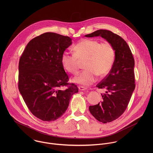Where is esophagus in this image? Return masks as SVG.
I'll use <instances>...</instances> for the list:
<instances>
[{"instance_id": "34e87169", "label": "esophagus", "mask_w": 153, "mask_h": 153, "mask_svg": "<svg viewBox=\"0 0 153 153\" xmlns=\"http://www.w3.org/2000/svg\"><path fill=\"white\" fill-rule=\"evenodd\" d=\"M79 91H85L87 89V88L84 87H82V86H79Z\"/></svg>"}]
</instances>
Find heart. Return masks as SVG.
I'll list each match as a JSON object with an SVG mask.
<instances>
[{"mask_svg": "<svg viewBox=\"0 0 153 153\" xmlns=\"http://www.w3.org/2000/svg\"><path fill=\"white\" fill-rule=\"evenodd\" d=\"M74 53L65 51L61 56V64L67 72L75 74L80 61H84V71L75 76L72 81L76 84L89 86L97 81L100 76L106 75L113 65L115 51L109 42L102 43L94 39H84L74 48Z\"/></svg>", "mask_w": 153, "mask_h": 153, "instance_id": "obj_1", "label": "heart"}]
</instances>
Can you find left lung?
<instances>
[{
	"mask_svg": "<svg viewBox=\"0 0 153 153\" xmlns=\"http://www.w3.org/2000/svg\"><path fill=\"white\" fill-rule=\"evenodd\" d=\"M100 36L112 44L115 51V60L109 74L97 87L107 89L103 101L89 107L91 114L100 122L107 123L120 117L126 111L135 87L134 59L127 42L110 30L100 29L85 37Z\"/></svg>",
	"mask_w": 153,
	"mask_h": 153,
	"instance_id": "left-lung-1",
	"label": "left lung"
}]
</instances>
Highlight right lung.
Here are the masks:
<instances>
[{
    "label": "right lung",
    "instance_id": "obj_1",
    "mask_svg": "<svg viewBox=\"0 0 153 153\" xmlns=\"http://www.w3.org/2000/svg\"><path fill=\"white\" fill-rule=\"evenodd\" d=\"M72 39L56 33L46 32L26 45L19 62L18 88L27 108L44 121L61 117L78 88L69 84L61 64L62 53ZM67 86L65 90L61 87Z\"/></svg>",
    "mask_w": 153,
    "mask_h": 153
}]
</instances>
